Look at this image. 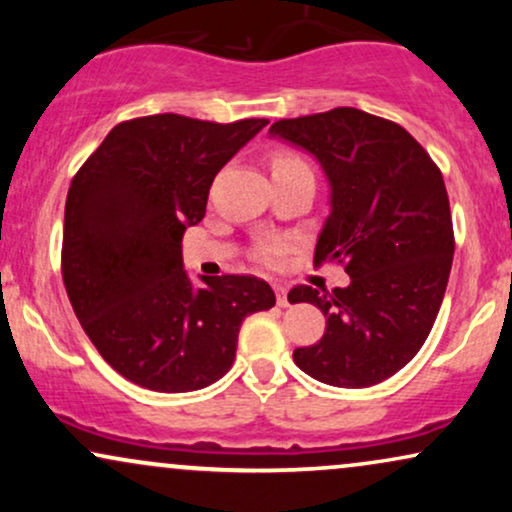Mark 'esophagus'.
<instances>
[{
    "label": "esophagus",
    "instance_id": "34e87169",
    "mask_svg": "<svg viewBox=\"0 0 512 512\" xmlns=\"http://www.w3.org/2000/svg\"><path fill=\"white\" fill-rule=\"evenodd\" d=\"M274 291H276V305H279V308H286V305H289V291L279 284L274 286Z\"/></svg>",
    "mask_w": 512,
    "mask_h": 512
}]
</instances>
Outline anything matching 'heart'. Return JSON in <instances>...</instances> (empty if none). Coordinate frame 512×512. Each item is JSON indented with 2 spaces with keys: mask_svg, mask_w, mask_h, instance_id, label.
Returning <instances> with one entry per match:
<instances>
[{
  "mask_svg": "<svg viewBox=\"0 0 512 512\" xmlns=\"http://www.w3.org/2000/svg\"><path fill=\"white\" fill-rule=\"evenodd\" d=\"M269 166H272V175L286 173V170H296V168H308L303 158L298 154H291V151H279V154H274L272 161H269ZM279 252H281V245L272 243V245H264L260 255L264 262H274L276 257H279Z\"/></svg>",
  "mask_w": 512,
  "mask_h": 512,
  "instance_id": "heart-1",
  "label": "heart"
}]
</instances>
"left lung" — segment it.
<instances>
[{
	"instance_id": "8db88e82",
	"label": "left lung",
	"mask_w": 512,
	"mask_h": 512,
	"mask_svg": "<svg viewBox=\"0 0 512 512\" xmlns=\"http://www.w3.org/2000/svg\"><path fill=\"white\" fill-rule=\"evenodd\" d=\"M272 137L313 154L330 180L315 264L339 262L346 289L293 286L291 303L327 317L296 366L334 387H370L419 354L443 303L455 252L443 175L397 122L356 108L279 120Z\"/></svg>"
}]
</instances>
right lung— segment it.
<instances>
[{
	"label": "right lung",
	"instance_id": "right-lung-1",
	"mask_svg": "<svg viewBox=\"0 0 512 512\" xmlns=\"http://www.w3.org/2000/svg\"><path fill=\"white\" fill-rule=\"evenodd\" d=\"M269 120L231 125L163 113L110 129L64 204L62 279L81 327L129 383L202 390L228 373L243 320L276 303L267 281L182 267V233L207 211L216 173Z\"/></svg>",
	"mask_w": 512,
	"mask_h": 512
}]
</instances>
